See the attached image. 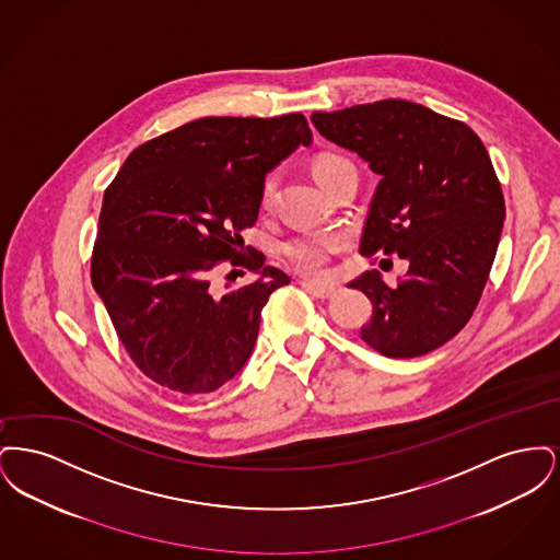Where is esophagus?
<instances>
[{"mask_svg":"<svg viewBox=\"0 0 560 560\" xmlns=\"http://www.w3.org/2000/svg\"><path fill=\"white\" fill-rule=\"evenodd\" d=\"M300 285H302L306 292L313 293L315 298H320V300L331 298V295L336 293L334 285H323V283H315V281H302Z\"/></svg>","mask_w":560,"mask_h":560,"instance_id":"obj_1","label":"esophagus"}]
</instances>
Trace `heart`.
<instances>
[{
	"instance_id": "obj_1",
	"label": "heart",
	"mask_w": 560,
	"mask_h": 560,
	"mask_svg": "<svg viewBox=\"0 0 560 560\" xmlns=\"http://www.w3.org/2000/svg\"><path fill=\"white\" fill-rule=\"evenodd\" d=\"M350 165L352 163L340 155L320 153L313 160V176L320 187L327 188V185ZM272 195H275V178L267 176L265 183L260 185V206L262 208L270 206ZM340 245H342V237H338L334 233H302V235L283 243V254L298 270L319 272L323 265L327 262L329 254L340 249Z\"/></svg>"
}]
</instances>
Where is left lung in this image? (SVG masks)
I'll return each instance as SVG.
<instances>
[{
  "label": "left lung",
  "instance_id": "8db88e82",
  "mask_svg": "<svg viewBox=\"0 0 560 560\" xmlns=\"http://www.w3.org/2000/svg\"><path fill=\"white\" fill-rule=\"evenodd\" d=\"M311 119L380 176L361 254L409 262L395 288L377 270L348 283L373 304L361 338L393 359L443 347L479 304L506 218L485 144L466 124L397 98Z\"/></svg>",
  "mask_w": 560,
  "mask_h": 560
}]
</instances>
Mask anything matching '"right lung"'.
<instances>
[{
  "instance_id": "obj_1",
  "label": "right lung",
  "mask_w": 560,
  "mask_h": 560,
  "mask_svg": "<svg viewBox=\"0 0 560 560\" xmlns=\"http://www.w3.org/2000/svg\"><path fill=\"white\" fill-rule=\"evenodd\" d=\"M313 133L300 113L203 117L133 149L103 197L92 285L136 368L174 393H212L249 359L268 295L290 277L243 256L268 172ZM249 249V247H247ZM229 261L259 279L220 296Z\"/></svg>"
}]
</instances>
